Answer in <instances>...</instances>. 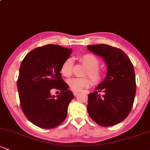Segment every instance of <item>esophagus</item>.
<instances>
[{"mask_svg":"<svg viewBox=\"0 0 150 150\" xmlns=\"http://www.w3.org/2000/svg\"><path fill=\"white\" fill-rule=\"evenodd\" d=\"M77 94H78V92H77V91H74V92H73V94L75 96H77Z\"/></svg>","mask_w":150,"mask_h":150,"instance_id":"obj_1","label":"esophagus"}]
</instances>
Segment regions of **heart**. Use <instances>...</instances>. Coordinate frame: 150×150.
Masks as SVG:
<instances>
[{
  "label": "heart",
  "mask_w": 150,
  "mask_h": 150,
  "mask_svg": "<svg viewBox=\"0 0 150 150\" xmlns=\"http://www.w3.org/2000/svg\"><path fill=\"white\" fill-rule=\"evenodd\" d=\"M80 61L87 68L85 75L88 77H82V78H76L73 77L67 81V83L69 85L70 89L74 91H80L83 88L88 87L92 85V79L94 85H98L101 82L103 78V73L99 68L100 61L94 55L90 53H87L81 56ZM73 60L71 58H68L63 62L61 67V73L65 77H69L71 76L73 71Z\"/></svg>",
  "instance_id": "1"
}]
</instances>
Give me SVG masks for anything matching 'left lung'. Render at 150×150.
Returning <instances> with one entry per match:
<instances>
[{
  "label": "left lung",
  "mask_w": 150,
  "mask_h": 150,
  "mask_svg": "<svg viewBox=\"0 0 150 150\" xmlns=\"http://www.w3.org/2000/svg\"><path fill=\"white\" fill-rule=\"evenodd\" d=\"M87 49L103 58L107 73L88 94L87 111L90 118L101 126L108 127L123 121L133 105L136 92L135 70L130 58L121 49L107 44L87 46ZM103 92V96L98 94Z\"/></svg>",
  "instance_id": "1"
}]
</instances>
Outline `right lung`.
I'll return each instance as SVG.
<instances>
[{
	"instance_id": "obj_1",
	"label": "right lung",
	"mask_w": 150,
	"mask_h": 150,
	"mask_svg": "<svg viewBox=\"0 0 150 150\" xmlns=\"http://www.w3.org/2000/svg\"><path fill=\"white\" fill-rule=\"evenodd\" d=\"M71 53V49L47 44L32 50L22 62L18 80L20 105L27 119L39 128H53L66 118L74 95L60 72ZM53 88L61 91L56 98L50 94Z\"/></svg>"
}]
</instances>
